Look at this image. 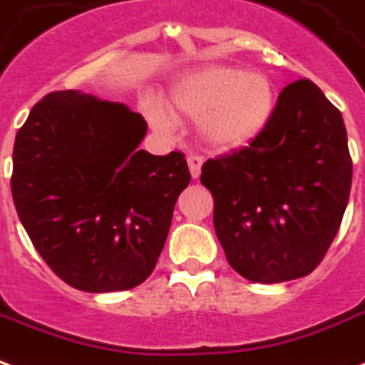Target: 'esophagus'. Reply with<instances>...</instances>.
I'll return each mask as SVG.
<instances>
[{"label": "esophagus", "mask_w": 365, "mask_h": 365, "mask_svg": "<svg viewBox=\"0 0 365 365\" xmlns=\"http://www.w3.org/2000/svg\"><path fill=\"white\" fill-rule=\"evenodd\" d=\"M187 166H190V172H191V178L197 180L199 175H201V166H203V158L197 155H190L187 156Z\"/></svg>", "instance_id": "1"}]
</instances>
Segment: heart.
I'll return each instance as SVG.
<instances>
[{
	"instance_id": "1",
	"label": "heart",
	"mask_w": 365,
	"mask_h": 365,
	"mask_svg": "<svg viewBox=\"0 0 365 365\" xmlns=\"http://www.w3.org/2000/svg\"><path fill=\"white\" fill-rule=\"evenodd\" d=\"M168 106L180 118L199 120L197 133L207 147L230 153L247 147L271 123L277 110V88L263 73L209 66L175 81ZM148 118L158 129L174 128V115L162 104L153 102Z\"/></svg>"
}]
</instances>
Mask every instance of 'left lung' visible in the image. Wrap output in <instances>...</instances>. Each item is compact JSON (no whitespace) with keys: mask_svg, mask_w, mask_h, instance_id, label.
<instances>
[{"mask_svg":"<svg viewBox=\"0 0 365 365\" xmlns=\"http://www.w3.org/2000/svg\"><path fill=\"white\" fill-rule=\"evenodd\" d=\"M201 183L215 199V230L234 271L263 284L306 277L333 244L350 195L342 114L315 83L294 81L265 131L209 158Z\"/></svg>","mask_w":365,"mask_h":365,"instance_id":"1","label":"left lung"}]
</instances>
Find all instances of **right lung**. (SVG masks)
<instances>
[{
  "label": "right lung",
  "mask_w": 365,
  "mask_h": 365,
  "mask_svg": "<svg viewBox=\"0 0 365 365\" xmlns=\"http://www.w3.org/2000/svg\"><path fill=\"white\" fill-rule=\"evenodd\" d=\"M145 135L141 114L79 91L46 94L17 131V215L48 267L77 290H129L158 261L191 174L178 150H139Z\"/></svg>",
  "instance_id": "right-lung-1"
}]
</instances>
